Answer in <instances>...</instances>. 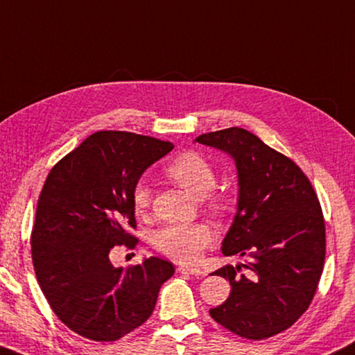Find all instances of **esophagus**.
Instances as JSON below:
<instances>
[{
	"instance_id": "esophagus-1",
	"label": "esophagus",
	"mask_w": 355,
	"mask_h": 355,
	"mask_svg": "<svg viewBox=\"0 0 355 355\" xmlns=\"http://www.w3.org/2000/svg\"><path fill=\"white\" fill-rule=\"evenodd\" d=\"M178 272L184 273V275H192V276H202L205 275L203 270H200L197 267H191V266H178Z\"/></svg>"
}]
</instances>
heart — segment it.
I'll list each match as a JSON object with an SVG mask.
<instances>
[{"instance_id":"1","label":"heart","mask_w":355,"mask_h":355,"mask_svg":"<svg viewBox=\"0 0 355 355\" xmlns=\"http://www.w3.org/2000/svg\"><path fill=\"white\" fill-rule=\"evenodd\" d=\"M166 175L194 198L208 200V208L214 212L227 211V200L211 194L216 186V171L208 159L194 152L182 153L166 166ZM132 205L137 214H143L150 205V188L139 180L132 189ZM212 242V231L202 223H172L153 234V245L161 253L180 262L197 261L202 251Z\"/></svg>"}]
</instances>
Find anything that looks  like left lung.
<instances>
[{
    "label": "left lung",
    "instance_id": "left-lung-1",
    "mask_svg": "<svg viewBox=\"0 0 355 355\" xmlns=\"http://www.w3.org/2000/svg\"><path fill=\"white\" fill-rule=\"evenodd\" d=\"M196 141L234 159L239 200L222 253L247 257L212 273L230 281L231 293L209 315L239 337H273L307 311L323 273L326 228L317 194L292 159L245 128ZM241 268L247 275H239Z\"/></svg>",
    "mask_w": 355,
    "mask_h": 355
}]
</instances>
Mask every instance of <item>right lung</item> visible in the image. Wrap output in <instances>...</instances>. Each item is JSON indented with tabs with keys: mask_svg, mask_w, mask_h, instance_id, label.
Listing matches in <instances>:
<instances>
[{
	"mask_svg": "<svg viewBox=\"0 0 355 355\" xmlns=\"http://www.w3.org/2000/svg\"><path fill=\"white\" fill-rule=\"evenodd\" d=\"M173 149L130 132H96L48 173L32 228V262L44 298L63 324L94 341H114L150 317L161 286L175 272L149 257L116 268V245L138 239L132 189L147 167Z\"/></svg>",
	"mask_w": 355,
	"mask_h": 355,
	"instance_id": "add662e5",
	"label": "right lung"
}]
</instances>
